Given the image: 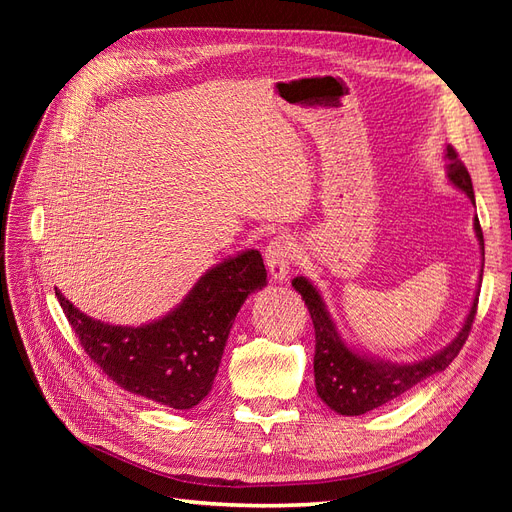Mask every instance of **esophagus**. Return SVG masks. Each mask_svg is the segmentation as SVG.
Wrapping results in <instances>:
<instances>
[{"label": "esophagus", "instance_id": "obj_1", "mask_svg": "<svg viewBox=\"0 0 512 512\" xmlns=\"http://www.w3.org/2000/svg\"><path fill=\"white\" fill-rule=\"evenodd\" d=\"M265 260L269 273L275 282H286L290 265L294 262V243L288 237H275L269 241L265 250Z\"/></svg>", "mask_w": 512, "mask_h": 512}]
</instances>
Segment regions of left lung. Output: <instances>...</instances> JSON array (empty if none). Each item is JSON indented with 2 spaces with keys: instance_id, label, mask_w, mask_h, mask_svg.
Masks as SVG:
<instances>
[{
  "instance_id": "8db88e82",
  "label": "left lung",
  "mask_w": 512,
  "mask_h": 512,
  "mask_svg": "<svg viewBox=\"0 0 512 512\" xmlns=\"http://www.w3.org/2000/svg\"><path fill=\"white\" fill-rule=\"evenodd\" d=\"M444 156L448 160L446 164L448 181H451L461 192H466L468 198L474 203V190H472V179H470L468 168L463 166V162L457 158V151L451 145H446ZM474 232L480 245V254H483V265H485V241H483V230H480L478 218H474ZM292 286L303 297L309 309V316H312V322H314L316 391L324 404H327L331 410H335L337 414H344V416H359L389 404V401L408 393L418 382L427 380L429 376L438 374V371H444L448 365H451L470 335L472 322L476 316L478 294H480V284H478L470 314L466 316V320H463V327L457 333V337L446 348L427 356L423 361L389 363L382 359H369V356L359 354L344 342L342 335L337 333V327L329 314L327 305L322 301V294L312 282L305 280V277H294Z\"/></svg>"
}]
</instances>
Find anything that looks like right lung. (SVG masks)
I'll use <instances>...</instances> for the list:
<instances>
[{"label":"right lung","mask_w":512,"mask_h":512,"mask_svg":"<svg viewBox=\"0 0 512 512\" xmlns=\"http://www.w3.org/2000/svg\"><path fill=\"white\" fill-rule=\"evenodd\" d=\"M267 286L258 250L211 267L173 312L141 327L89 318L55 288L81 346L121 389L173 410L203 401L218 374L232 322L247 294Z\"/></svg>","instance_id":"right-lung-1"}]
</instances>
